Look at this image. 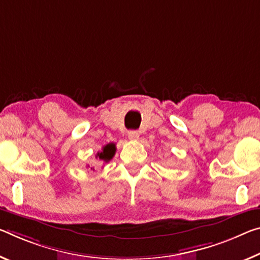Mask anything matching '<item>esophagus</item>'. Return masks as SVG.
<instances>
[{
  "label": "esophagus",
  "instance_id": "obj_1",
  "mask_svg": "<svg viewBox=\"0 0 260 260\" xmlns=\"http://www.w3.org/2000/svg\"><path fill=\"white\" fill-rule=\"evenodd\" d=\"M128 139L132 140V141H137L139 139V133L137 131H129L128 132Z\"/></svg>",
  "mask_w": 260,
  "mask_h": 260
}]
</instances>
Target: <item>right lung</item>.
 <instances>
[{"label": "right lung", "instance_id": "obj_1", "mask_svg": "<svg viewBox=\"0 0 260 260\" xmlns=\"http://www.w3.org/2000/svg\"><path fill=\"white\" fill-rule=\"evenodd\" d=\"M114 154H115V145L114 143H109V145L103 147L102 151L97 152L96 157L104 160V162H109L110 159H112Z\"/></svg>", "mask_w": 260, "mask_h": 260}]
</instances>
